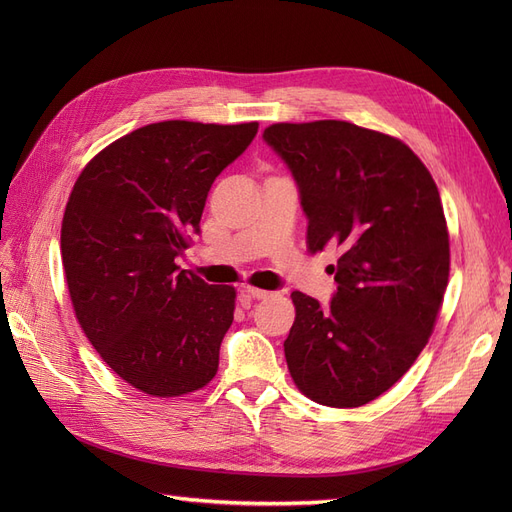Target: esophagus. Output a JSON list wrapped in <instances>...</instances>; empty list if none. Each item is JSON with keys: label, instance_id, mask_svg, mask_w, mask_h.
Segmentation results:
<instances>
[{"label": "esophagus", "instance_id": "esophagus-1", "mask_svg": "<svg viewBox=\"0 0 512 512\" xmlns=\"http://www.w3.org/2000/svg\"><path fill=\"white\" fill-rule=\"evenodd\" d=\"M245 292L250 294V297H254V299H267V297H271V292H269V290L254 288V286H245Z\"/></svg>", "mask_w": 512, "mask_h": 512}]
</instances>
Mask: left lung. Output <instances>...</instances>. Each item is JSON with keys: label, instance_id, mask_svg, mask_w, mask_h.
Wrapping results in <instances>:
<instances>
[{"label": "left lung", "instance_id": "obj_1", "mask_svg": "<svg viewBox=\"0 0 512 512\" xmlns=\"http://www.w3.org/2000/svg\"><path fill=\"white\" fill-rule=\"evenodd\" d=\"M262 138L297 183L309 252L342 250L329 307L290 294V376L316 404L359 408L406 374L436 324L451 265L440 192L408 145L348 121L273 123Z\"/></svg>", "mask_w": 512, "mask_h": 512}]
</instances>
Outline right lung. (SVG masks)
<instances>
[{"instance_id":"obj_1","label":"right lung","mask_w":512,"mask_h":512,"mask_svg":"<svg viewBox=\"0 0 512 512\" xmlns=\"http://www.w3.org/2000/svg\"><path fill=\"white\" fill-rule=\"evenodd\" d=\"M258 123L160 121L102 149L76 179L61 222L68 292L87 339L134 389L181 397L218 371L237 292L181 271L222 170Z\"/></svg>"}]
</instances>
